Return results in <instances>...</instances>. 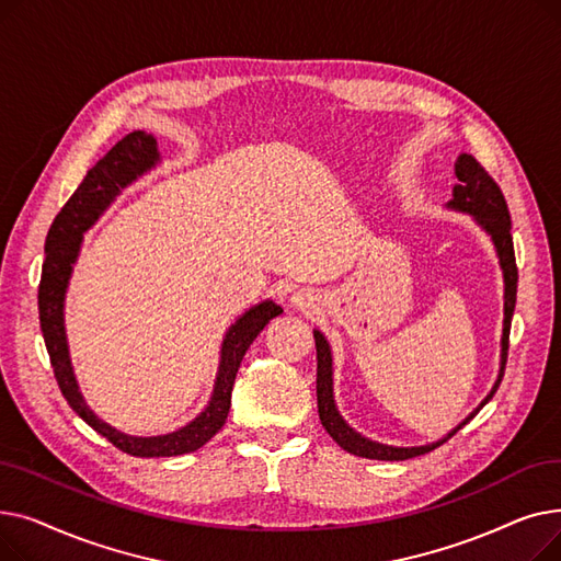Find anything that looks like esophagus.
Returning <instances> with one entry per match:
<instances>
[{"label":"esophagus","mask_w":561,"mask_h":561,"mask_svg":"<svg viewBox=\"0 0 561 561\" xmlns=\"http://www.w3.org/2000/svg\"><path fill=\"white\" fill-rule=\"evenodd\" d=\"M290 305L293 307H296V309H311L313 305H316V296H313V293L311 290H307V288H300V290H296V293H293V296H290Z\"/></svg>","instance_id":"esophagus-1"}]
</instances>
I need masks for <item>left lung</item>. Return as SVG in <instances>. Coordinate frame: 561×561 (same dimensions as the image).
<instances>
[{"label": "left lung", "instance_id": "left-lung-1", "mask_svg": "<svg viewBox=\"0 0 561 561\" xmlns=\"http://www.w3.org/2000/svg\"><path fill=\"white\" fill-rule=\"evenodd\" d=\"M455 176L457 184L453 186V199L446 204L448 209L468 214L473 218L486 233L495 248L500 271H503L505 282V318H503V339H500V370L493 389L489 396L478 404L473 414H468L455 430H450L444 438L432 440L425 446H389L379 444V440L366 438L357 430H352L336 409L334 400V368H332V347L320 330H313L316 339V396H318V416L322 427L336 440V444L347 450L350 455L366 457V459H379V461H404L419 455H427L434 448L444 446L450 436H455L470 419H473L478 411L493 398V393L500 387V379L505 375V362H507V350H510V328H512V316L516 307V284H518V271H516V256H514V241H512V220L507 211V202L500 193L497 184L491 180L489 172L470 154H459L455 161Z\"/></svg>", "mask_w": 561, "mask_h": 561}]
</instances>
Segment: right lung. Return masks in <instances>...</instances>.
Wrapping results in <instances>:
<instances>
[{
    "mask_svg": "<svg viewBox=\"0 0 561 561\" xmlns=\"http://www.w3.org/2000/svg\"><path fill=\"white\" fill-rule=\"evenodd\" d=\"M161 163L157 138L147 131H131L117 140L111 150L85 172L83 182L66 202V206L54 218L45 239V263L38 286V313L41 330L49 352L54 377L64 398L98 434L108 438L111 444L134 457H176L202 448L227 421L231 407V389L236 373L241 368L248 347L268 322L282 313V307L273 300H263L250 307L231 322L220 345V364L214 381L209 402L199 414L184 427L157 434V436H131L111 427L95 411L85 404L75 368L70 362L68 336H66V293L75 263L81 252L83 233L91 229L100 216L115 202L127 186H131L142 174Z\"/></svg>",
    "mask_w": 561,
    "mask_h": 561,
    "instance_id": "add662e5",
    "label": "right lung"
}]
</instances>
